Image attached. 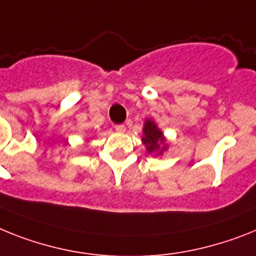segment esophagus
I'll list each match as a JSON object with an SVG mask.
<instances>
[{
  "label": "esophagus",
  "instance_id": "esophagus-1",
  "mask_svg": "<svg viewBox=\"0 0 256 256\" xmlns=\"http://www.w3.org/2000/svg\"><path fill=\"white\" fill-rule=\"evenodd\" d=\"M114 128H116V132H126V126H124V124H116Z\"/></svg>",
  "mask_w": 256,
  "mask_h": 256
}]
</instances>
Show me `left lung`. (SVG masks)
<instances>
[{
    "label": "left lung",
    "instance_id": "1",
    "mask_svg": "<svg viewBox=\"0 0 256 256\" xmlns=\"http://www.w3.org/2000/svg\"><path fill=\"white\" fill-rule=\"evenodd\" d=\"M142 142L147 148L148 154H162L165 150L168 148V143L165 140L164 134L152 120H146Z\"/></svg>",
    "mask_w": 256,
    "mask_h": 256
}]
</instances>
